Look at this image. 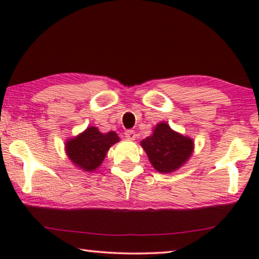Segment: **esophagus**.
Segmentation results:
<instances>
[{"mask_svg": "<svg viewBox=\"0 0 259 259\" xmlns=\"http://www.w3.org/2000/svg\"><path fill=\"white\" fill-rule=\"evenodd\" d=\"M125 137H126V139H128V140H136L137 133L134 132L133 130H127L125 132Z\"/></svg>", "mask_w": 259, "mask_h": 259, "instance_id": "34e87169", "label": "esophagus"}]
</instances>
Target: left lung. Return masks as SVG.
I'll use <instances>...</instances> for the list:
<instances>
[{
  "label": "left lung",
  "instance_id": "left-lung-1",
  "mask_svg": "<svg viewBox=\"0 0 259 259\" xmlns=\"http://www.w3.org/2000/svg\"><path fill=\"white\" fill-rule=\"evenodd\" d=\"M153 167L160 173H171L182 167L193 152V140L173 131L168 123L160 122L153 134L141 141Z\"/></svg>",
  "mask_w": 259,
  "mask_h": 259
}]
</instances>
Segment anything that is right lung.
I'll list each match as a JSON object with an SVG mask.
<instances>
[{
    "mask_svg": "<svg viewBox=\"0 0 259 259\" xmlns=\"http://www.w3.org/2000/svg\"><path fill=\"white\" fill-rule=\"evenodd\" d=\"M119 140L114 131L101 133L97 127L90 126L79 136L66 141V153L76 167L92 172L102 164L107 151Z\"/></svg>",
    "mask_w": 259,
    "mask_h": 259,
    "instance_id": "right-lung-1",
    "label": "right lung"
}]
</instances>
